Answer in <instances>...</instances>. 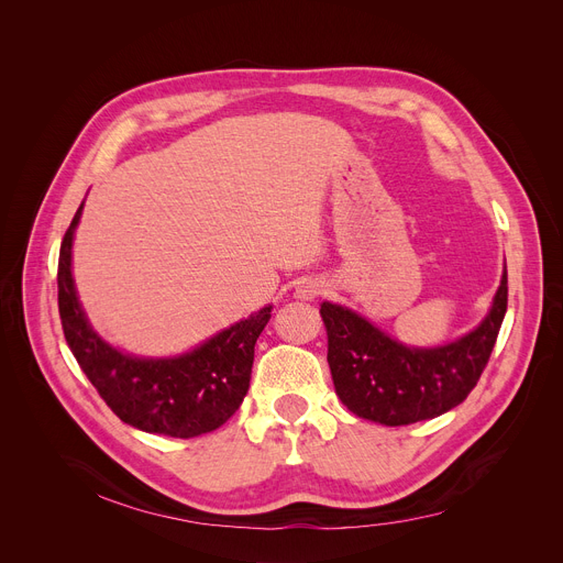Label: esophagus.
<instances>
[{"label":"esophagus","instance_id":"34e87169","mask_svg":"<svg viewBox=\"0 0 563 563\" xmlns=\"http://www.w3.org/2000/svg\"><path fill=\"white\" fill-rule=\"evenodd\" d=\"M319 294H321V285L317 280H303L296 287V298H301V301H312V298H317Z\"/></svg>","mask_w":563,"mask_h":563}]
</instances>
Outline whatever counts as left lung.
Listing matches in <instances>:
<instances>
[{
  "label": "left lung",
  "mask_w": 563,
  "mask_h": 563,
  "mask_svg": "<svg viewBox=\"0 0 563 563\" xmlns=\"http://www.w3.org/2000/svg\"><path fill=\"white\" fill-rule=\"evenodd\" d=\"M507 312V267L494 306L462 340L409 349L349 308L323 303L328 364L336 396L360 419L409 426L457 407L477 385Z\"/></svg>",
  "instance_id": "left-lung-1"
}]
</instances>
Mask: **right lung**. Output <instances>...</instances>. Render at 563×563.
Listing matches in <instances>:
<instances>
[{"instance_id": "1", "label": "right lung", "mask_w": 563, "mask_h": 563, "mask_svg": "<svg viewBox=\"0 0 563 563\" xmlns=\"http://www.w3.org/2000/svg\"><path fill=\"white\" fill-rule=\"evenodd\" d=\"M81 210L84 203L58 255V312L69 351L124 423L176 439L217 430L235 415L249 391L253 349L272 319V308H262L178 357H133L112 349L88 323L71 278V240Z\"/></svg>"}]
</instances>
